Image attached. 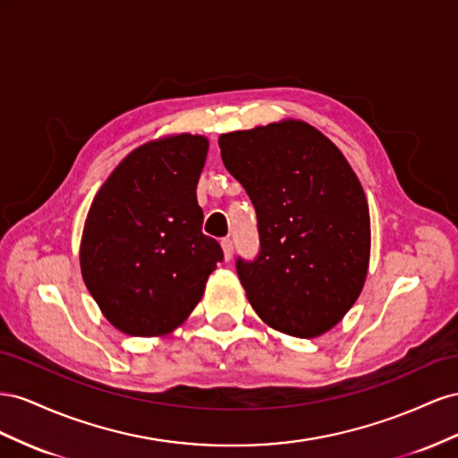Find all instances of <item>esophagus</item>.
Returning <instances> with one entry per match:
<instances>
[{
	"instance_id": "1",
	"label": "esophagus",
	"mask_w": 458,
	"mask_h": 458,
	"mask_svg": "<svg viewBox=\"0 0 458 458\" xmlns=\"http://www.w3.org/2000/svg\"><path fill=\"white\" fill-rule=\"evenodd\" d=\"M220 245H222V251H225V259L230 260L232 255H233V243H232V240L225 238V240L220 242Z\"/></svg>"
}]
</instances>
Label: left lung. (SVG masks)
Wrapping results in <instances>:
<instances>
[{
	"instance_id": "8db88e82",
	"label": "left lung",
	"mask_w": 458,
	"mask_h": 458,
	"mask_svg": "<svg viewBox=\"0 0 458 458\" xmlns=\"http://www.w3.org/2000/svg\"><path fill=\"white\" fill-rule=\"evenodd\" d=\"M218 146L257 211L259 257L236 263L251 307L287 335L332 330L369 274L370 213L355 171L303 121L220 134Z\"/></svg>"
}]
</instances>
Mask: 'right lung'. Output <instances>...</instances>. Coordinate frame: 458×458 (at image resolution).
<instances>
[{
    "label": "right lung",
    "mask_w": 458,
    "mask_h": 458,
    "mask_svg": "<svg viewBox=\"0 0 458 458\" xmlns=\"http://www.w3.org/2000/svg\"><path fill=\"white\" fill-rule=\"evenodd\" d=\"M207 151L205 136L151 140L124 157L91 201L81 270L116 330L138 337L176 330L225 257L201 232L195 195Z\"/></svg>",
    "instance_id": "1"
}]
</instances>
